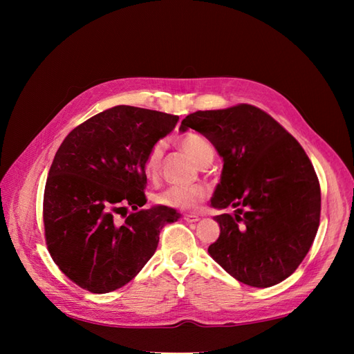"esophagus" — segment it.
Listing matches in <instances>:
<instances>
[{
	"label": "esophagus",
	"instance_id": "esophagus-1",
	"mask_svg": "<svg viewBox=\"0 0 354 354\" xmlns=\"http://www.w3.org/2000/svg\"><path fill=\"white\" fill-rule=\"evenodd\" d=\"M183 220L187 221V223H196V221H199L201 218H199L198 216H195V214H185Z\"/></svg>",
	"mask_w": 354,
	"mask_h": 354
}]
</instances>
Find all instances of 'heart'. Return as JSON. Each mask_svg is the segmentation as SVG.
Wrapping results in <instances>:
<instances>
[{
	"instance_id": "b5f03b06",
	"label": "heart",
	"mask_w": 354,
	"mask_h": 354,
	"mask_svg": "<svg viewBox=\"0 0 354 354\" xmlns=\"http://www.w3.org/2000/svg\"><path fill=\"white\" fill-rule=\"evenodd\" d=\"M180 146L198 165L202 164L203 159L212 155L211 145L205 140V138L196 133H187L185 136H181ZM164 149H165V145L162 142H158L151 147V151L147 152L145 159V173L149 177L158 176L160 164H162ZM205 198H207V189L202 186H194V187L171 186L162 192H159V194L155 196V201L159 203V205L169 207V208L194 209Z\"/></svg>"
}]
</instances>
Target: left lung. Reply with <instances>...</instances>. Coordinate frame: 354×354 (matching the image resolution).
<instances>
[{"mask_svg":"<svg viewBox=\"0 0 354 354\" xmlns=\"http://www.w3.org/2000/svg\"><path fill=\"white\" fill-rule=\"evenodd\" d=\"M205 136L223 158L211 207L218 239L208 252L234 279L255 288L285 281L301 264L320 220V186L304 149L251 104L187 115L180 131Z\"/></svg>","mask_w":354,"mask_h":354,"instance_id":"left-lung-1","label":"left lung"}]
</instances>
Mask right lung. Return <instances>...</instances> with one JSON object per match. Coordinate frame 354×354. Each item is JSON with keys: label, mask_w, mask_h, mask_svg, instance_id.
Wrapping results in <instances>:
<instances>
[{"label": "right lung", "mask_w": 354, "mask_h": 354, "mask_svg": "<svg viewBox=\"0 0 354 354\" xmlns=\"http://www.w3.org/2000/svg\"><path fill=\"white\" fill-rule=\"evenodd\" d=\"M177 121L115 106L73 128L56 152L44 190L46 241L59 269L87 291L127 285L155 254L165 224L180 218L164 205L138 209L146 203V155Z\"/></svg>", "instance_id": "add662e5"}]
</instances>
